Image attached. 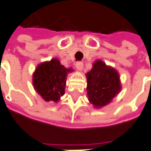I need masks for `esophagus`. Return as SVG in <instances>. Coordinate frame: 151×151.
<instances>
[{
    "mask_svg": "<svg viewBox=\"0 0 151 151\" xmlns=\"http://www.w3.org/2000/svg\"><path fill=\"white\" fill-rule=\"evenodd\" d=\"M75 66L78 70H82V69H83V63L79 62V61H78V62H76Z\"/></svg>",
    "mask_w": 151,
    "mask_h": 151,
    "instance_id": "obj_1",
    "label": "esophagus"
}]
</instances>
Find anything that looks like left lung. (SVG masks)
Returning a JSON list of instances; mask_svg holds the SVG:
<instances>
[{
  "label": "left lung",
  "mask_w": 151,
  "mask_h": 151,
  "mask_svg": "<svg viewBox=\"0 0 151 151\" xmlns=\"http://www.w3.org/2000/svg\"><path fill=\"white\" fill-rule=\"evenodd\" d=\"M87 79L88 100L95 107L107 105L121 90L118 73L101 60L93 63Z\"/></svg>",
  "instance_id": "1"
}]
</instances>
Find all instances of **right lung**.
<instances>
[{
  "mask_svg": "<svg viewBox=\"0 0 151 151\" xmlns=\"http://www.w3.org/2000/svg\"><path fill=\"white\" fill-rule=\"evenodd\" d=\"M71 71L61 65L57 58L43 63L33 76L34 88L45 101L56 102L64 94L67 74Z\"/></svg>",
  "mask_w": 151,
  "mask_h": 151,
  "instance_id": "1",
  "label": "right lung"
}]
</instances>
